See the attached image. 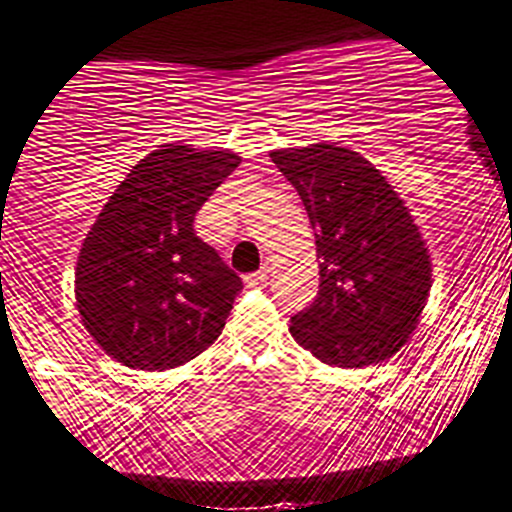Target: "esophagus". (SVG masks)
<instances>
[{"mask_svg": "<svg viewBox=\"0 0 512 512\" xmlns=\"http://www.w3.org/2000/svg\"><path fill=\"white\" fill-rule=\"evenodd\" d=\"M247 288H265L267 285V272L265 270H257V272H250L245 278Z\"/></svg>", "mask_w": 512, "mask_h": 512, "instance_id": "1", "label": "esophagus"}]
</instances>
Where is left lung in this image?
<instances>
[{"mask_svg":"<svg viewBox=\"0 0 512 512\" xmlns=\"http://www.w3.org/2000/svg\"><path fill=\"white\" fill-rule=\"evenodd\" d=\"M315 229L321 285L290 318L295 341L341 369L394 356L417 328L432 288L422 234L394 186L348 148L272 151Z\"/></svg>","mask_w":512,"mask_h":512,"instance_id":"obj_1","label":"left lung"}]
</instances>
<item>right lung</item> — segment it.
I'll return each mask as SVG.
<instances>
[{
	"mask_svg": "<svg viewBox=\"0 0 512 512\" xmlns=\"http://www.w3.org/2000/svg\"><path fill=\"white\" fill-rule=\"evenodd\" d=\"M232 151L166 143L138 161L98 214L75 267L83 326L128 369L164 371L207 351L242 280L194 232Z\"/></svg>",
	"mask_w": 512,
	"mask_h": 512,
	"instance_id": "add662e5",
	"label": "right lung"
}]
</instances>
